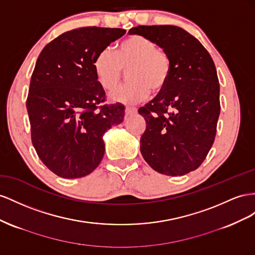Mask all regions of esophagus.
Segmentation results:
<instances>
[{"label": "esophagus", "mask_w": 255, "mask_h": 255, "mask_svg": "<svg viewBox=\"0 0 255 255\" xmlns=\"http://www.w3.org/2000/svg\"><path fill=\"white\" fill-rule=\"evenodd\" d=\"M125 113H126V116L132 115V114L136 113V109H135V108H131V107H126V109H125Z\"/></svg>", "instance_id": "obj_1"}]
</instances>
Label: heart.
I'll return each mask as SVG.
<instances>
[{
    "mask_svg": "<svg viewBox=\"0 0 255 255\" xmlns=\"http://www.w3.org/2000/svg\"><path fill=\"white\" fill-rule=\"evenodd\" d=\"M127 70L129 82L111 94L118 103L133 104L146 98L150 90L161 92L169 82L172 63L165 51L141 35L124 40L116 53L110 48L101 50L94 60V71L104 90L113 91Z\"/></svg>",
    "mask_w": 255,
    "mask_h": 255,
    "instance_id": "heart-1",
    "label": "heart"
}]
</instances>
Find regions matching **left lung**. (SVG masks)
I'll use <instances>...</instances> for the list:
<instances>
[{
	"label": "left lung",
	"mask_w": 255,
	"mask_h": 255,
	"mask_svg": "<svg viewBox=\"0 0 255 255\" xmlns=\"http://www.w3.org/2000/svg\"><path fill=\"white\" fill-rule=\"evenodd\" d=\"M130 35L155 41L169 54V82L139 109L146 122L141 154L152 169L181 176L199 168L212 148L220 114V85L208 51L194 36L174 25H139Z\"/></svg>",
	"instance_id": "8db88e82"
}]
</instances>
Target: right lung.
<instances>
[{
	"instance_id": "add662e5",
	"label": "right lung",
	"mask_w": 255,
	"mask_h": 255,
	"mask_svg": "<svg viewBox=\"0 0 255 255\" xmlns=\"http://www.w3.org/2000/svg\"><path fill=\"white\" fill-rule=\"evenodd\" d=\"M125 33L123 28L79 27L49 42L38 56L26 99L31 137L42 163L57 176L79 178L92 173L105 155V132L124 121L122 104L101 105L106 93L94 60Z\"/></svg>"
}]
</instances>
